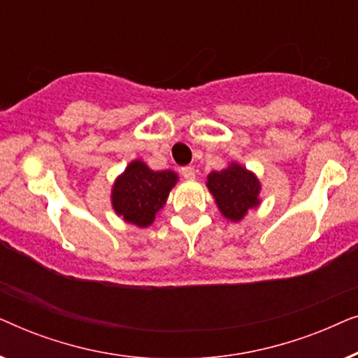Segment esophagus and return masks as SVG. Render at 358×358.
Segmentation results:
<instances>
[{
  "label": "esophagus",
  "instance_id": "obj_1",
  "mask_svg": "<svg viewBox=\"0 0 358 358\" xmlns=\"http://www.w3.org/2000/svg\"><path fill=\"white\" fill-rule=\"evenodd\" d=\"M180 173H182L184 178L189 179V180H192L195 178V169L192 168V166H185V168H182Z\"/></svg>",
  "mask_w": 358,
  "mask_h": 358
}]
</instances>
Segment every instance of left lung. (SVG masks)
Returning a JSON list of instances; mask_svg holds the SVG:
<instances>
[{"label":"left lung","instance_id":"8db88e82","mask_svg":"<svg viewBox=\"0 0 358 358\" xmlns=\"http://www.w3.org/2000/svg\"><path fill=\"white\" fill-rule=\"evenodd\" d=\"M207 187L215 203L229 222H241L251 208L261 203V180L239 163H229L222 171L207 176Z\"/></svg>","mask_w":358,"mask_h":358}]
</instances>
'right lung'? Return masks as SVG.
I'll return each instance as SVG.
<instances>
[{"instance_id":"obj_1","label":"right lung","mask_w":358,"mask_h":358,"mask_svg":"<svg viewBox=\"0 0 358 358\" xmlns=\"http://www.w3.org/2000/svg\"><path fill=\"white\" fill-rule=\"evenodd\" d=\"M178 180L174 171H153L141 159H134L112 185V208L127 223L150 227Z\"/></svg>"}]
</instances>
